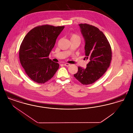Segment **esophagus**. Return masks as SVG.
Here are the masks:
<instances>
[{
    "mask_svg": "<svg viewBox=\"0 0 133 133\" xmlns=\"http://www.w3.org/2000/svg\"><path fill=\"white\" fill-rule=\"evenodd\" d=\"M64 65L65 66H67V67H69V66H70V64L68 63H65L64 64Z\"/></svg>",
    "mask_w": 133,
    "mask_h": 133,
    "instance_id": "esophagus-1",
    "label": "esophagus"
}]
</instances>
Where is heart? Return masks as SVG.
<instances>
[{"instance_id": "obj_1", "label": "heart", "mask_w": 133, "mask_h": 133, "mask_svg": "<svg viewBox=\"0 0 133 133\" xmlns=\"http://www.w3.org/2000/svg\"><path fill=\"white\" fill-rule=\"evenodd\" d=\"M80 39V38H79V37L78 35H77L75 34H73L71 36V39Z\"/></svg>"}]
</instances>
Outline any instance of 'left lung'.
Here are the masks:
<instances>
[{
    "instance_id": "obj_1",
    "label": "left lung",
    "mask_w": 133,
    "mask_h": 133,
    "mask_svg": "<svg viewBox=\"0 0 133 133\" xmlns=\"http://www.w3.org/2000/svg\"><path fill=\"white\" fill-rule=\"evenodd\" d=\"M79 25L85 40V58L89 62L86 68L78 67L74 76L81 84L89 85L106 72L112 59V50L106 37L97 27L87 24Z\"/></svg>"
}]
</instances>
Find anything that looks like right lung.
Instances as JSON below:
<instances>
[{"instance_id":"add662e5","label":"right lung","mask_w":133,"mask_h":133,"mask_svg":"<svg viewBox=\"0 0 133 133\" xmlns=\"http://www.w3.org/2000/svg\"><path fill=\"white\" fill-rule=\"evenodd\" d=\"M64 26H39L23 39L19 49V59L26 74L35 82L43 84L51 79L59 67L49 58L58 35Z\"/></svg>"}]
</instances>
